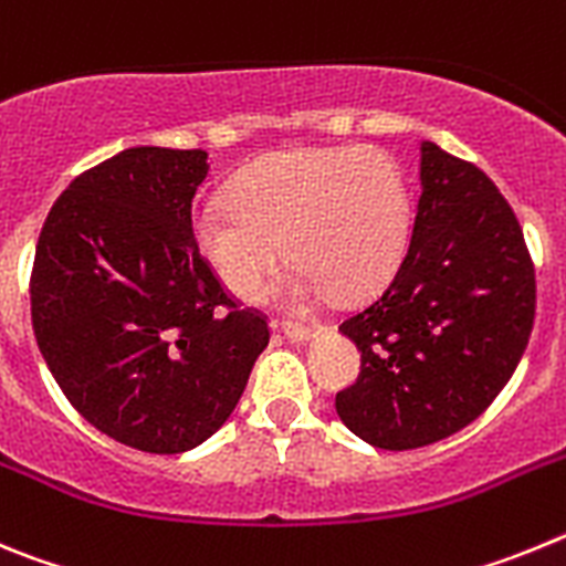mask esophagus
Returning a JSON list of instances; mask_svg holds the SVG:
<instances>
[{
    "label": "esophagus",
    "instance_id": "obj_1",
    "mask_svg": "<svg viewBox=\"0 0 566 566\" xmlns=\"http://www.w3.org/2000/svg\"><path fill=\"white\" fill-rule=\"evenodd\" d=\"M283 334H286V339H292V343H312L314 337H319V328H306V326H294V323H283Z\"/></svg>",
    "mask_w": 566,
    "mask_h": 566
}]
</instances>
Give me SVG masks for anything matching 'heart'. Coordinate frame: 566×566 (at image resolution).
<instances>
[{
  "instance_id": "1",
  "label": "heart",
  "mask_w": 566,
  "mask_h": 566,
  "mask_svg": "<svg viewBox=\"0 0 566 566\" xmlns=\"http://www.w3.org/2000/svg\"><path fill=\"white\" fill-rule=\"evenodd\" d=\"M411 232V201L391 155L374 147L286 149L232 181L227 203L192 218L195 249L240 300H260L289 263L292 306L334 292L359 297L397 269Z\"/></svg>"
}]
</instances>
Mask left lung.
<instances>
[{
    "label": "left lung",
    "instance_id": "left-lung-1",
    "mask_svg": "<svg viewBox=\"0 0 566 566\" xmlns=\"http://www.w3.org/2000/svg\"><path fill=\"white\" fill-rule=\"evenodd\" d=\"M419 149L411 243L377 297L339 326L363 365L337 413L382 451L433 444L484 413L536 317V272L504 195L433 142Z\"/></svg>",
    "mask_w": 566,
    "mask_h": 566
}]
</instances>
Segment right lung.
<instances>
[{
  "instance_id": "obj_1",
  "label": "right lung",
  "mask_w": 566,
  "mask_h": 566,
  "mask_svg": "<svg viewBox=\"0 0 566 566\" xmlns=\"http://www.w3.org/2000/svg\"><path fill=\"white\" fill-rule=\"evenodd\" d=\"M203 149L133 147L50 209L30 274L39 352L70 405L115 442L184 453L234 411L266 317L229 297L192 240Z\"/></svg>"
}]
</instances>
